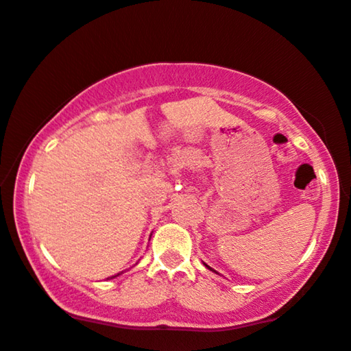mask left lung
I'll return each instance as SVG.
<instances>
[{
  "label": "left lung",
  "mask_w": 351,
  "mask_h": 351,
  "mask_svg": "<svg viewBox=\"0 0 351 351\" xmlns=\"http://www.w3.org/2000/svg\"><path fill=\"white\" fill-rule=\"evenodd\" d=\"M204 266H206V267H207V269H210V271H212V272H215V271H213V269H212V267H210V266H207V264H206V263H204Z\"/></svg>",
  "instance_id": "8db88e82"
}]
</instances>
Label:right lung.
Returning a JSON list of instances; mask_svg holds the SVG:
<instances>
[{
	"label": "right lung",
	"instance_id": "obj_1",
	"mask_svg": "<svg viewBox=\"0 0 351 351\" xmlns=\"http://www.w3.org/2000/svg\"><path fill=\"white\" fill-rule=\"evenodd\" d=\"M117 276H120V274H117ZM117 276H114V277H117ZM114 277H112V278H114Z\"/></svg>",
	"mask_w": 351,
	"mask_h": 351
}]
</instances>
